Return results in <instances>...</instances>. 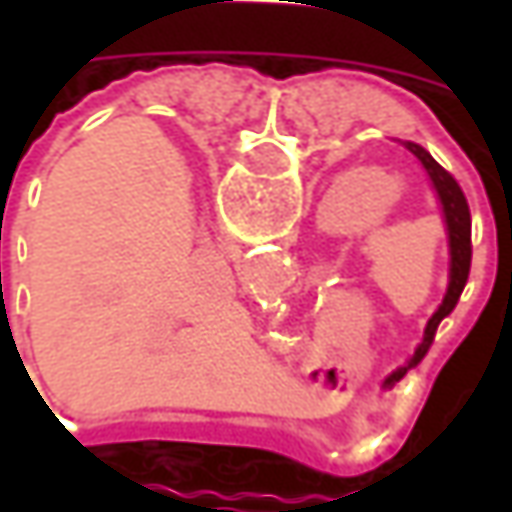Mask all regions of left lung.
<instances>
[{
    "mask_svg": "<svg viewBox=\"0 0 512 512\" xmlns=\"http://www.w3.org/2000/svg\"><path fill=\"white\" fill-rule=\"evenodd\" d=\"M404 148L410 150V153L422 162V168L427 170V176H430V182H433V190H436V196H439V202H442L444 225H447V242H450V282H447V293H444L442 305H439V310L430 316V322L424 327V339L422 344L416 347L413 359L404 364V367H399V370H393V373L384 379V387H393L410 367H416V364L422 362L424 353H427L430 344H433L436 327L442 325L444 316L453 313V307H456L459 296H462L464 285H467V276H470V256H473V245H470V207H467V199H464L459 182H456V179H453V176H450V173H447L422 145L404 142Z\"/></svg>",
    "mask_w": 512,
    "mask_h": 512,
    "instance_id": "1",
    "label": "left lung"
}]
</instances>
